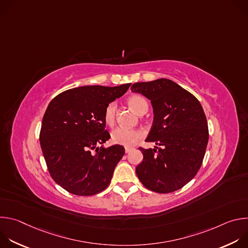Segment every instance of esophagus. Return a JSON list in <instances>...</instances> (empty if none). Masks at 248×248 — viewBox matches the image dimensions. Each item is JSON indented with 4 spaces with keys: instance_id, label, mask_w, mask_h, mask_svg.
<instances>
[{
    "instance_id": "esophagus-1",
    "label": "esophagus",
    "mask_w": 248,
    "mask_h": 248,
    "mask_svg": "<svg viewBox=\"0 0 248 248\" xmlns=\"http://www.w3.org/2000/svg\"><path fill=\"white\" fill-rule=\"evenodd\" d=\"M132 149H133V148H131V147H124V151H125V153H129Z\"/></svg>"
}]
</instances>
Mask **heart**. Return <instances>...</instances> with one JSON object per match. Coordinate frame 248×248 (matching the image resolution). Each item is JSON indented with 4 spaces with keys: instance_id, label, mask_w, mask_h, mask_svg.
<instances>
[{
    "instance_id": "1",
    "label": "heart",
    "mask_w": 248,
    "mask_h": 248,
    "mask_svg": "<svg viewBox=\"0 0 248 248\" xmlns=\"http://www.w3.org/2000/svg\"><path fill=\"white\" fill-rule=\"evenodd\" d=\"M128 105L130 108L138 115L144 110H147V102L141 96H131L128 99ZM117 104L115 102L110 103L105 110L104 119L108 125H113L116 119ZM142 138V132L137 129H130L125 127H117L112 131V141L115 144L123 146H133L138 140Z\"/></svg>"
}]
</instances>
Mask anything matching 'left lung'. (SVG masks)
Wrapping results in <instances>:
<instances>
[{
    "label": "left lung",
    "mask_w": 248,
    "mask_h": 248,
    "mask_svg": "<svg viewBox=\"0 0 248 248\" xmlns=\"http://www.w3.org/2000/svg\"><path fill=\"white\" fill-rule=\"evenodd\" d=\"M130 89L150 100L154 114L145 141L156 146L139 148L143 161L135 169L138 179L158 193L178 190L194 178L205 155L209 131L202 106L191 93L167 78L136 82Z\"/></svg>",
    "instance_id": "left-lung-1"
}]
</instances>
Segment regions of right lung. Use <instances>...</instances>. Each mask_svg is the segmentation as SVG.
I'll use <instances>...</instances> for the list:
<instances>
[{
    "label": "right lung",
    "instance_id": "add662e5",
    "mask_svg": "<svg viewBox=\"0 0 248 248\" xmlns=\"http://www.w3.org/2000/svg\"><path fill=\"white\" fill-rule=\"evenodd\" d=\"M130 84L68 89L48 105L42 120L40 145L51 176L66 191L89 196L110 185L124 147L100 146L111 137L105 129V110Z\"/></svg>",
    "mask_w": 248,
    "mask_h": 248
}]
</instances>
